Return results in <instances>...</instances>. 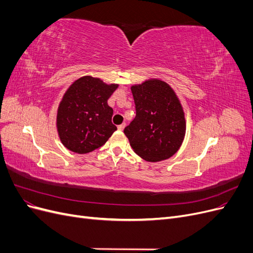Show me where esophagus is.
I'll list each match as a JSON object with an SVG mask.
<instances>
[{
  "mask_svg": "<svg viewBox=\"0 0 253 253\" xmlns=\"http://www.w3.org/2000/svg\"><path fill=\"white\" fill-rule=\"evenodd\" d=\"M125 127H126V124H122V125L118 126V129H119V131H124Z\"/></svg>",
  "mask_w": 253,
  "mask_h": 253,
  "instance_id": "esophagus-1",
  "label": "esophagus"
}]
</instances>
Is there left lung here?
Instances as JSON below:
<instances>
[{"label": "left lung", "mask_w": 253, "mask_h": 253, "mask_svg": "<svg viewBox=\"0 0 253 253\" xmlns=\"http://www.w3.org/2000/svg\"><path fill=\"white\" fill-rule=\"evenodd\" d=\"M136 117L125 134L137 155L156 163L173 156L185 139L187 122L179 98L166 81L151 78L131 86Z\"/></svg>", "instance_id": "left-lung-1"}]
</instances>
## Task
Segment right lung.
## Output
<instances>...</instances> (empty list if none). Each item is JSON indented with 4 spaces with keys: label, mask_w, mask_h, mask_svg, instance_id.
<instances>
[{
    "label": "right lung",
    "mask_w": 253,
    "mask_h": 253,
    "mask_svg": "<svg viewBox=\"0 0 253 253\" xmlns=\"http://www.w3.org/2000/svg\"><path fill=\"white\" fill-rule=\"evenodd\" d=\"M119 84L83 76L66 89L57 111V131L64 147L78 154L93 152L109 140L117 127L108 104Z\"/></svg>",
    "instance_id": "1"
}]
</instances>
